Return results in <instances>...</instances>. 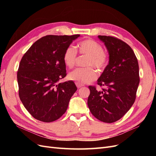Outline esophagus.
<instances>
[{
  "instance_id": "34e87169",
  "label": "esophagus",
  "mask_w": 156,
  "mask_h": 156,
  "mask_svg": "<svg viewBox=\"0 0 156 156\" xmlns=\"http://www.w3.org/2000/svg\"><path fill=\"white\" fill-rule=\"evenodd\" d=\"M75 84H76V86H77V87L78 88H81V87H82L84 86V84H81V83H78V82H75Z\"/></svg>"
}]
</instances>
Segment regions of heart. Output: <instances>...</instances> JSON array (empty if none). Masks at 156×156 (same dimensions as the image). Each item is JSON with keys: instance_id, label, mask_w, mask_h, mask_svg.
<instances>
[{"instance_id": "b5f03b06", "label": "heart", "mask_w": 156, "mask_h": 156, "mask_svg": "<svg viewBox=\"0 0 156 156\" xmlns=\"http://www.w3.org/2000/svg\"><path fill=\"white\" fill-rule=\"evenodd\" d=\"M77 48L80 55L88 56L85 65L88 67L75 69L69 73V78L79 83H88L95 81L98 74L91 66L95 67L99 71L104 69L107 63V55L103 51L101 45L92 39L79 41ZM63 60L68 68H72L75 66L77 61V53L73 47L69 46L65 49Z\"/></svg>"}]
</instances>
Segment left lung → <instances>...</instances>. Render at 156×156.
Returning <instances> with one entry per match:
<instances>
[{
  "mask_svg": "<svg viewBox=\"0 0 156 156\" xmlns=\"http://www.w3.org/2000/svg\"><path fill=\"white\" fill-rule=\"evenodd\" d=\"M105 43L109 62L98 80L101 90L89 86L88 106L97 119L105 123L120 120L135 101L140 81L138 60L131 47L114 36H98Z\"/></svg>",
  "mask_w": 156,
  "mask_h": 156,
  "instance_id": "left-lung-1",
  "label": "left lung"
}]
</instances>
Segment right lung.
I'll return each instance as SVG.
<instances>
[{"label": "right lung", "instance_id": "1", "mask_svg": "<svg viewBox=\"0 0 156 156\" xmlns=\"http://www.w3.org/2000/svg\"><path fill=\"white\" fill-rule=\"evenodd\" d=\"M79 36L47 35L35 41L23 56L17 75L19 96L35 119L51 122L66 111L77 88L72 81H58L67 74L64 52Z\"/></svg>", "mask_w": 156, "mask_h": 156}]
</instances>
